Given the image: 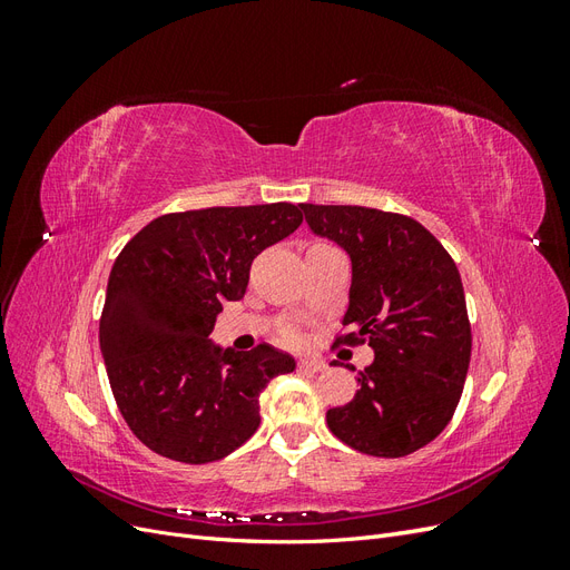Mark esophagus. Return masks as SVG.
<instances>
[{
  "mask_svg": "<svg viewBox=\"0 0 570 570\" xmlns=\"http://www.w3.org/2000/svg\"><path fill=\"white\" fill-rule=\"evenodd\" d=\"M297 366H299L302 371H314V373L327 368L325 361H323V358H316V356H302V358L297 361Z\"/></svg>",
  "mask_w": 570,
  "mask_h": 570,
  "instance_id": "1",
  "label": "esophagus"
}]
</instances>
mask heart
<instances>
[{
    "label": "heart",
    "mask_w": 570,
    "mask_h": 570,
    "mask_svg": "<svg viewBox=\"0 0 570 570\" xmlns=\"http://www.w3.org/2000/svg\"><path fill=\"white\" fill-rule=\"evenodd\" d=\"M285 337H287V340H295V337H297V335H295V333H287V335H285Z\"/></svg>",
    "instance_id": "obj_1"
}]
</instances>
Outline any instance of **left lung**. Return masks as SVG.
<instances>
[{
    "label": "left lung",
    "mask_w": 570,
    "mask_h": 570,
    "mask_svg": "<svg viewBox=\"0 0 570 570\" xmlns=\"http://www.w3.org/2000/svg\"><path fill=\"white\" fill-rule=\"evenodd\" d=\"M314 235L352 262L344 342L368 340L373 364L354 400L325 413L352 450L396 459L433 442L452 421L471 361L461 275L419 220L366 206L299 204ZM354 371V368H352Z\"/></svg>",
    "instance_id": "obj_1"
}]
</instances>
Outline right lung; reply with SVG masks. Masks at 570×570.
<instances>
[{
  "instance_id": "obj_1",
  "label": "right lung",
  "mask_w": 570,
  "mask_h": 570,
  "mask_svg": "<svg viewBox=\"0 0 570 570\" xmlns=\"http://www.w3.org/2000/svg\"><path fill=\"white\" fill-rule=\"evenodd\" d=\"M299 223L287 202L166 214L118 254L99 347L118 411L151 452L209 463L256 433L258 394L295 358L268 344L223 350L209 335L223 304L245 297L254 256Z\"/></svg>"
}]
</instances>
